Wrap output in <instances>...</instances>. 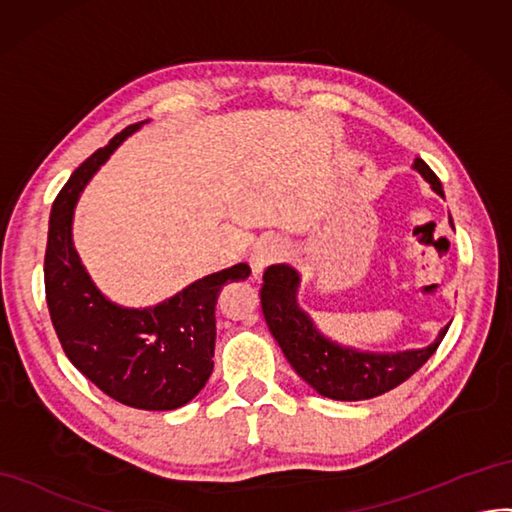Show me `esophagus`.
I'll return each instance as SVG.
<instances>
[{"instance_id":"1","label":"esophagus","mask_w":512,"mask_h":512,"mask_svg":"<svg viewBox=\"0 0 512 512\" xmlns=\"http://www.w3.org/2000/svg\"><path fill=\"white\" fill-rule=\"evenodd\" d=\"M284 252H286V245L280 239H273V237L260 239L250 252V267H252L254 278H258V275L271 265V262L280 260Z\"/></svg>"}]
</instances>
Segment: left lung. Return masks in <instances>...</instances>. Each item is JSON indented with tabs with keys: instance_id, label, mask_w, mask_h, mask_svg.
<instances>
[{
	"instance_id": "left-lung-1",
	"label": "left lung",
	"mask_w": 512,
	"mask_h": 512,
	"mask_svg": "<svg viewBox=\"0 0 512 512\" xmlns=\"http://www.w3.org/2000/svg\"><path fill=\"white\" fill-rule=\"evenodd\" d=\"M411 168L431 185L439 198H444L439 178L422 159L413 161ZM299 286L301 273L295 267L286 262L271 265L262 275V314L288 364L312 390L331 400H368L394 390L437 351L450 327V323L441 327L437 338L422 349L375 353L347 347L327 338L312 316L299 306Z\"/></svg>"
}]
</instances>
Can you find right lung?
<instances>
[{"label":"right lung","instance_id":"obj_1","mask_svg":"<svg viewBox=\"0 0 512 512\" xmlns=\"http://www.w3.org/2000/svg\"><path fill=\"white\" fill-rule=\"evenodd\" d=\"M146 122L131 124L96 150L55 198L45 290L55 334L81 375L127 407L172 411L196 398L213 372L219 293L230 282L247 280L252 271L239 262L146 308L122 306L94 284L75 250V206L101 165Z\"/></svg>","mask_w":512,"mask_h":512}]
</instances>
